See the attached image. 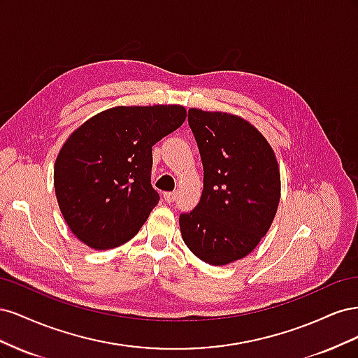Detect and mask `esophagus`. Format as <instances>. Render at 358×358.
<instances>
[{"mask_svg":"<svg viewBox=\"0 0 358 358\" xmlns=\"http://www.w3.org/2000/svg\"><path fill=\"white\" fill-rule=\"evenodd\" d=\"M176 197H178V192H176V191H169V192H164V200H166L167 203H175Z\"/></svg>","mask_w":358,"mask_h":358,"instance_id":"esophagus-1","label":"esophagus"}]
</instances>
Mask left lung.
I'll list each match as a JSON object with an SVG mask.
<instances>
[{"mask_svg": "<svg viewBox=\"0 0 358 358\" xmlns=\"http://www.w3.org/2000/svg\"><path fill=\"white\" fill-rule=\"evenodd\" d=\"M203 162V192L179 216L182 239L204 263L225 266L252 252L268 231L280 197L272 146L245 119L188 110Z\"/></svg>", "mask_w": 358, "mask_h": 358, "instance_id": "left-lung-1", "label": "left lung"}]
</instances>
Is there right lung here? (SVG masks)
Here are the masks:
<instances>
[{
  "mask_svg": "<svg viewBox=\"0 0 358 358\" xmlns=\"http://www.w3.org/2000/svg\"><path fill=\"white\" fill-rule=\"evenodd\" d=\"M185 117L178 104L119 106L92 116L67 138L53 183L64 220L80 242L101 251L138 233L159 201L150 183L152 146Z\"/></svg>",
  "mask_w": 358,
  "mask_h": 358,
  "instance_id": "obj_1",
  "label": "right lung"
}]
</instances>
